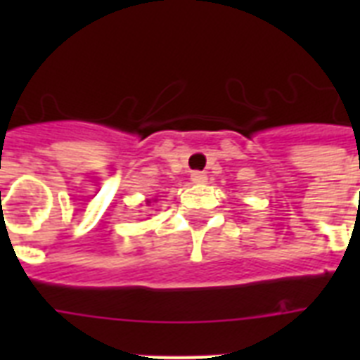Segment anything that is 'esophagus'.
Wrapping results in <instances>:
<instances>
[{"instance_id": "34e87169", "label": "esophagus", "mask_w": 360, "mask_h": 360, "mask_svg": "<svg viewBox=\"0 0 360 360\" xmlns=\"http://www.w3.org/2000/svg\"><path fill=\"white\" fill-rule=\"evenodd\" d=\"M191 181L192 183H196V185H202V183H205V181H207V175L203 174V172H192Z\"/></svg>"}]
</instances>
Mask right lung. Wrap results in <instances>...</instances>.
<instances>
[{"label": "right lung", "instance_id": "obj_1", "mask_svg": "<svg viewBox=\"0 0 360 360\" xmlns=\"http://www.w3.org/2000/svg\"><path fill=\"white\" fill-rule=\"evenodd\" d=\"M147 203H149V202H147Z\"/></svg>", "mask_w": 360, "mask_h": 360}]
</instances>
